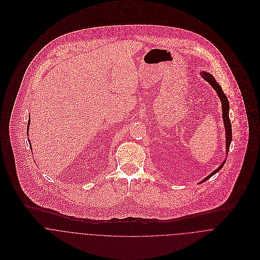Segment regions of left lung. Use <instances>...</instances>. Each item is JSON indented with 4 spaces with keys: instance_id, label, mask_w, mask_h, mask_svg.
I'll return each instance as SVG.
<instances>
[{
    "instance_id": "8db88e82",
    "label": "left lung",
    "mask_w": 260,
    "mask_h": 260,
    "mask_svg": "<svg viewBox=\"0 0 260 260\" xmlns=\"http://www.w3.org/2000/svg\"><path fill=\"white\" fill-rule=\"evenodd\" d=\"M203 79H205L211 86L212 88L216 91L220 101H221V106H222V118L223 123H224V127H225V134H226V153H228L229 151V146H230V143H231V139H232V130H231V123H230V119H229V102H228V99L227 97L225 96L224 92L222 91V88L220 87V85L215 81L214 77L209 73H206V72H202L201 73ZM225 161H223L222 164L215 170L213 171L211 174H209L206 178H204L200 183L206 181L207 179H209L211 176H213L215 173H217L224 165Z\"/></svg>"
}]
</instances>
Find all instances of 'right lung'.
<instances>
[{
	"label": "right lung",
	"instance_id": "obj_1",
	"mask_svg": "<svg viewBox=\"0 0 260 260\" xmlns=\"http://www.w3.org/2000/svg\"><path fill=\"white\" fill-rule=\"evenodd\" d=\"M29 126H30V120H29V122H28V129H29ZM31 145V144H30Z\"/></svg>",
	"mask_w": 260,
	"mask_h": 260
}]
</instances>
